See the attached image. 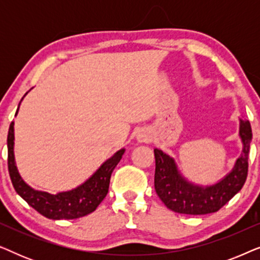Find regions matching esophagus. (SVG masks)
<instances>
[{
	"instance_id": "esophagus-1",
	"label": "esophagus",
	"mask_w": 260,
	"mask_h": 260,
	"mask_svg": "<svg viewBox=\"0 0 260 260\" xmlns=\"http://www.w3.org/2000/svg\"><path fill=\"white\" fill-rule=\"evenodd\" d=\"M136 140L138 143H147V142L150 141V135H149L148 131L140 130L136 135Z\"/></svg>"
}]
</instances>
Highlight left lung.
Here are the masks:
<instances>
[{"instance_id":"left-lung-1","label":"left lung","mask_w":260,"mask_h":260,"mask_svg":"<svg viewBox=\"0 0 260 260\" xmlns=\"http://www.w3.org/2000/svg\"><path fill=\"white\" fill-rule=\"evenodd\" d=\"M241 154L233 168L222 179L199 184L182 175L175 159L168 152L155 149V190L167 208L180 214L202 215L218 212L241 188L247 177L248 152L252 141L251 124L239 118Z\"/></svg>"}]
</instances>
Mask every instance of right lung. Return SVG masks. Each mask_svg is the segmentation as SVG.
Wrapping results in <instances>:
<instances>
[{
  "label": "right lung",
  "mask_w": 260,
  "mask_h": 260,
  "mask_svg": "<svg viewBox=\"0 0 260 260\" xmlns=\"http://www.w3.org/2000/svg\"><path fill=\"white\" fill-rule=\"evenodd\" d=\"M26 94L23 95V98L26 97ZM23 98L21 99V102L23 101ZM19 108L16 110L15 116L19 112ZM14 141H15V135H14V122H12L9 126L7 144H8V169L13 186L16 193L30 207H33L35 211H38L46 218L53 220L77 219L95 211V208L108 194L111 174L125 152L124 148L119 149L111 157L103 162L101 167L86 181H84L76 188L51 194L48 191L39 190L30 187L21 177L15 162Z\"/></svg>",
  "instance_id": "right-lung-1"
}]
</instances>
